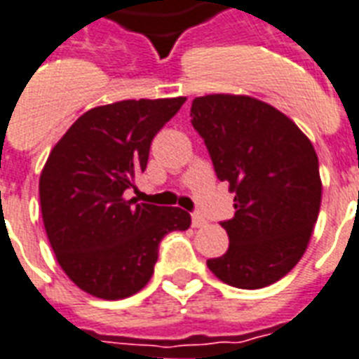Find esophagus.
<instances>
[{"label":"esophagus","mask_w":359,"mask_h":359,"mask_svg":"<svg viewBox=\"0 0 359 359\" xmlns=\"http://www.w3.org/2000/svg\"><path fill=\"white\" fill-rule=\"evenodd\" d=\"M193 226L194 228H203V226H208V220L203 219L200 213L193 215Z\"/></svg>","instance_id":"34e87169"}]
</instances>
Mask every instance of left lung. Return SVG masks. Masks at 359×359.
I'll return each mask as SVG.
<instances>
[{"label": "left lung", "mask_w": 359, "mask_h": 359, "mask_svg": "<svg viewBox=\"0 0 359 359\" xmlns=\"http://www.w3.org/2000/svg\"><path fill=\"white\" fill-rule=\"evenodd\" d=\"M191 124L215 174L233 193L224 256L208 259L228 285L261 289L278 282L308 248L320 208L319 159L293 120L250 96L194 98Z\"/></svg>", "instance_id": "obj_1"}]
</instances>
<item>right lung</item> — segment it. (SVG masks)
I'll list each match as a JSON object with an SVG mask.
<instances>
[{
	"label": "right lung",
	"mask_w": 359,
	"mask_h": 359,
	"mask_svg": "<svg viewBox=\"0 0 359 359\" xmlns=\"http://www.w3.org/2000/svg\"><path fill=\"white\" fill-rule=\"evenodd\" d=\"M183 103L124 100L90 109L46 161L39 183L46 233L66 276L93 297L139 293L154 274L163 237L191 226L183 209L126 198L146 170L154 137Z\"/></svg>",
	"instance_id": "right-lung-1"
}]
</instances>
